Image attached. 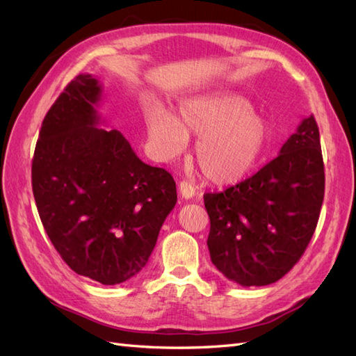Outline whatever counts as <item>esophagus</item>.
Instances as JSON below:
<instances>
[{
    "label": "esophagus",
    "mask_w": 356,
    "mask_h": 356,
    "mask_svg": "<svg viewBox=\"0 0 356 356\" xmlns=\"http://www.w3.org/2000/svg\"><path fill=\"white\" fill-rule=\"evenodd\" d=\"M179 193L186 200L193 199L194 194H195V188L190 182H186V180H182V182L179 184Z\"/></svg>",
    "instance_id": "obj_1"
}]
</instances>
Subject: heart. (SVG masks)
<instances>
[{
    "label": "heart",
    "mask_w": 356,
    "mask_h": 356,
    "mask_svg": "<svg viewBox=\"0 0 356 356\" xmlns=\"http://www.w3.org/2000/svg\"><path fill=\"white\" fill-rule=\"evenodd\" d=\"M151 148L162 161L177 157L190 136H199L194 159L207 180L237 182L252 168L268 139L266 120L238 95L213 93L180 104L177 118L156 108L145 118Z\"/></svg>",
    "instance_id": "obj_1"
}]
</instances>
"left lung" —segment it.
Returning a JSON list of instances; mask_svg holds the SVG:
<instances>
[{"label":"left lung","mask_w":356,"mask_h":356,"mask_svg":"<svg viewBox=\"0 0 356 356\" xmlns=\"http://www.w3.org/2000/svg\"><path fill=\"white\" fill-rule=\"evenodd\" d=\"M323 199L320 131L311 115L252 177L203 195L211 261L240 286L275 283L305 254Z\"/></svg>","instance_id":"8db88e82"}]
</instances>
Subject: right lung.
<instances>
[{
  "label": "right lung",
  "mask_w": 356,
  "mask_h": 356,
  "mask_svg": "<svg viewBox=\"0 0 356 356\" xmlns=\"http://www.w3.org/2000/svg\"><path fill=\"white\" fill-rule=\"evenodd\" d=\"M102 86L79 74L42 120L32 162L38 213L50 241L76 274L119 284L148 263L177 202L168 171L136 156L97 113Z\"/></svg>",
  "instance_id": "add662e5"
}]
</instances>
